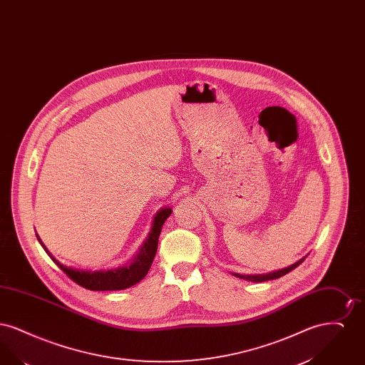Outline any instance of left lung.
Wrapping results in <instances>:
<instances>
[{
    "label": "left lung",
    "mask_w": 365,
    "mask_h": 365,
    "mask_svg": "<svg viewBox=\"0 0 365 365\" xmlns=\"http://www.w3.org/2000/svg\"><path fill=\"white\" fill-rule=\"evenodd\" d=\"M305 257H307V256H305ZM305 257H302L301 260L297 261L293 265H289V267H286V268H282V269L269 272V274H259V275H240V274H234V275H235L237 278L245 279V280H249V282H256V283H259V282H267V280L278 279L280 278V277H283V275H286V274H289L290 271L295 269L302 261L305 260Z\"/></svg>",
    "instance_id": "obj_1"
}]
</instances>
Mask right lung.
I'll use <instances>...</instances> for the list:
<instances>
[{
  "mask_svg": "<svg viewBox=\"0 0 365 365\" xmlns=\"http://www.w3.org/2000/svg\"><path fill=\"white\" fill-rule=\"evenodd\" d=\"M171 213H173V209L168 208V207L160 209L153 219V225H152L148 238L145 240V242L142 243V246L139 247L135 256L128 262H125L124 265H120L118 268H110V269H100V271H87L86 269V271H83V269L66 267L53 257L52 253L45 247V245L42 243L38 235H36V238L42 245V247L46 250L49 257L54 261V264H57L60 267V269L64 271L66 275L72 279L75 283H78L79 286L85 287L87 290H93V292L123 290V289L137 284L149 272L150 265L156 256L157 245H158V237H160L161 228Z\"/></svg>",
  "mask_w": 365,
  "mask_h": 365,
  "instance_id": "1",
  "label": "right lung"
}]
</instances>
